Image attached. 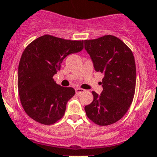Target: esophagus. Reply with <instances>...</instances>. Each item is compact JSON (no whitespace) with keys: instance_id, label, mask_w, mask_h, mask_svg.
<instances>
[{"instance_id":"esophagus-1","label":"esophagus","mask_w":157,"mask_h":157,"mask_svg":"<svg viewBox=\"0 0 157 157\" xmlns=\"http://www.w3.org/2000/svg\"><path fill=\"white\" fill-rule=\"evenodd\" d=\"M75 90H76V94H81V93H84V92H85V89H81V88H76V89H75Z\"/></svg>"}]
</instances>
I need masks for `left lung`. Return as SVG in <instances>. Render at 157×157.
<instances>
[{"instance_id":"left-lung-1","label":"left lung","mask_w":157,"mask_h":157,"mask_svg":"<svg viewBox=\"0 0 157 157\" xmlns=\"http://www.w3.org/2000/svg\"><path fill=\"white\" fill-rule=\"evenodd\" d=\"M85 48L97 72L104 74L103 91L93 92V101L85 107L87 117L98 125L116 123L129 109L136 89L132 52L117 36L106 35L85 40Z\"/></svg>"}]
</instances>
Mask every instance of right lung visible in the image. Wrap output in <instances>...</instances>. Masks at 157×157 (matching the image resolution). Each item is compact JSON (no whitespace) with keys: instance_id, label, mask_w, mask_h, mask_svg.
Wrapping results in <instances>:
<instances>
[{"instance_id":"right-lung-1","label":"right lung","mask_w":157,"mask_h":157,"mask_svg":"<svg viewBox=\"0 0 157 157\" xmlns=\"http://www.w3.org/2000/svg\"><path fill=\"white\" fill-rule=\"evenodd\" d=\"M83 48L84 40L44 35L24 50L18 67V92L22 107L32 119L49 125L64 117L75 90L57 85L52 77L67 56Z\"/></svg>"}]
</instances>
